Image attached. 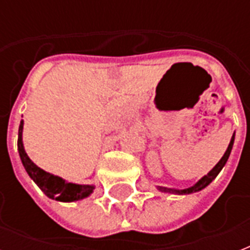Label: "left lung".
<instances>
[{
  "mask_svg": "<svg viewBox=\"0 0 250 250\" xmlns=\"http://www.w3.org/2000/svg\"><path fill=\"white\" fill-rule=\"evenodd\" d=\"M233 141H235V133L232 135V139H231V141H229V148H227L226 153L223 154V157L221 158V161H219V162H218V164L214 166V168L210 171L209 174L205 175L204 178L200 179V180H198V182L196 183L193 187H190V188H187V189H180V190H179V189H171V188H166V187H158V189L162 190V192H168V193H176V194H188V193H193V192H198V190L204 189L205 187L209 186L210 183L213 182L214 179L217 178V175L221 172V170L223 168V166L226 165V162H227V160H229V153H231V150H232Z\"/></svg>",
  "mask_w": 250,
  "mask_h": 250,
  "instance_id": "8db88e82",
  "label": "left lung"
}]
</instances>
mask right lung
Masks as SVG:
<instances>
[{"mask_svg": "<svg viewBox=\"0 0 250 250\" xmlns=\"http://www.w3.org/2000/svg\"><path fill=\"white\" fill-rule=\"evenodd\" d=\"M21 132H23V121L21 122L19 132H18V150H19L21 164L24 166L27 174L29 175V178L36 183L39 188L49 198L57 200V201L71 202L88 197L93 192V186H80V184L64 182L63 179L60 178V176L49 174L39 166H36L32 161L29 160V157L25 153L23 141H21Z\"/></svg>", "mask_w": 250, "mask_h": 250, "instance_id": "add662e5", "label": "right lung"}]
</instances>
